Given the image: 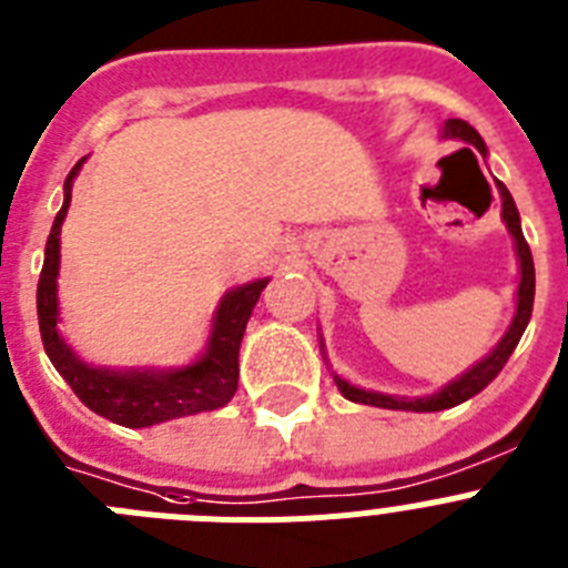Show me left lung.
<instances>
[{
	"mask_svg": "<svg viewBox=\"0 0 568 568\" xmlns=\"http://www.w3.org/2000/svg\"><path fill=\"white\" fill-rule=\"evenodd\" d=\"M446 135H453V139H464V142L475 144L480 153H486L484 139L478 135V130L471 128L469 122L464 119H449L444 128ZM500 195H504V219L509 233L515 235V247H518V258H520V287H518V313H515V321H511L509 333L504 335L498 346H495V353L486 355L480 364H475L466 375H460L458 381H453L449 386H444L438 395H429V398H393V395H381V393H366V389H358V386L346 384L344 378L335 375V386H338V393L344 395L346 400H355V404H366V406H384V409H409V413H438V409H449V406H458L464 400H469L471 395H478L484 386H489L491 381L498 378V373L504 369V364L509 361V355L515 353V346H518L520 335H524L526 324L531 318V304H535V261H531V250L524 239V230H520V215L518 207H515V199L506 190L504 182H498Z\"/></svg>",
	"mask_w": 568,
	"mask_h": 568,
	"instance_id": "1",
	"label": "left lung"
}]
</instances>
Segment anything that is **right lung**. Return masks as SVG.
<instances>
[{"label": "right lung", "instance_id": "obj_1", "mask_svg": "<svg viewBox=\"0 0 568 568\" xmlns=\"http://www.w3.org/2000/svg\"><path fill=\"white\" fill-rule=\"evenodd\" d=\"M84 162V159H82ZM82 162L70 170L64 179V204L57 213V222L50 227L48 247H44L42 275L37 287V313L39 333H42L44 353L57 373L70 384L88 409H93L102 418L122 426H153L182 415L213 413L227 404L239 389V346L247 329L250 313L261 290L267 287V278L244 284V287L227 293L222 307L215 313L213 335H210L207 353L195 361L193 366L173 369V373H113V369H93L82 364L70 353L62 335L57 329L59 304H57V275H59V233L70 207V187L77 179Z\"/></svg>", "mask_w": 568, "mask_h": 568}]
</instances>
